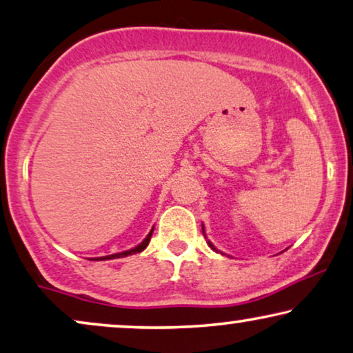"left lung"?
I'll use <instances>...</instances> for the list:
<instances>
[{
    "label": "left lung",
    "instance_id": "left-lung-1",
    "mask_svg": "<svg viewBox=\"0 0 353 353\" xmlns=\"http://www.w3.org/2000/svg\"><path fill=\"white\" fill-rule=\"evenodd\" d=\"M203 232H205V228H203ZM210 246L212 248V245H211V243H210ZM212 250H214V248H212Z\"/></svg>",
    "mask_w": 353,
    "mask_h": 353
}]
</instances>
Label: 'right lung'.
I'll return each mask as SVG.
<instances>
[{
	"label": "right lung",
	"mask_w": 353,
	"mask_h": 353,
	"mask_svg": "<svg viewBox=\"0 0 353 353\" xmlns=\"http://www.w3.org/2000/svg\"><path fill=\"white\" fill-rule=\"evenodd\" d=\"M152 233H153V228L150 230V233H148L145 240H143L141 245L134 248V250H129V251H125V252H118V254H110V256H103V257H97V261H108V259H117V257H126V256H131V254H136V252H141L147 248L148 243H150V238H152Z\"/></svg>",
	"instance_id": "right-lung-1"
}]
</instances>
